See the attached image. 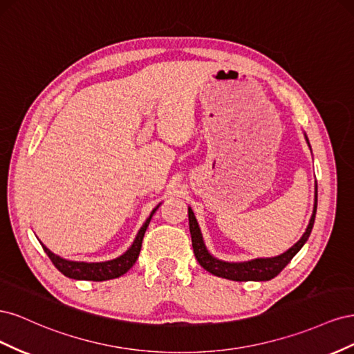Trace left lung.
<instances>
[{"label":"left lung","mask_w":354,"mask_h":354,"mask_svg":"<svg viewBox=\"0 0 354 354\" xmlns=\"http://www.w3.org/2000/svg\"><path fill=\"white\" fill-rule=\"evenodd\" d=\"M306 136V134H304ZM306 142L308 143V138L306 136ZM315 207L312 218H310L308 226L295 245H292L286 252L272 257V259H255L251 261H243V263H229V261H221L216 257H212L205 243L202 239V233L199 229V224L196 221V217L194 211L189 207V229H190V236H192V246H194V252L198 263L205 269L207 272L212 273L214 276L224 277V279L230 281H238V282H246V281H270L274 276L279 274L286 264L294 259V255L303 248V245L307 242L310 233H312L315 217H316V209H317V185L315 186Z\"/></svg>","instance_id":"left-lung-1"}]
</instances>
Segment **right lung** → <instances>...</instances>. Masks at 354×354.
Wrapping results in <instances>:
<instances>
[{"instance_id": "right-lung-1", "label": "right lung", "mask_w": 354, "mask_h": 354, "mask_svg": "<svg viewBox=\"0 0 354 354\" xmlns=\"http://www.w3.org/2000/svg\"><path fill=\"white\" fill-rule=\"evenodd\" d=\"M159 208V205L156 208H153V211L151 212V216L147 217V220L145 221V224L142 226V229L138 230L137 236L133 242V245L128 248L122 255L118 257V259L109 260V261H102V263H84V261H71V260H65L62 257L56 255L55 252H51L46 245H42L46 254L50 257V260L53 261L57 267V270L62 272L65 276L71 277V279H77V281H93V282H102V281H109V279H115V277H120L122 274H125L128 270L131 269L133 264L137 261L138 254H140L142 250V242H143V236L145 232L149 226V223L152 220V216L155 214V211Z\"/></svg>"}]
</instances>
